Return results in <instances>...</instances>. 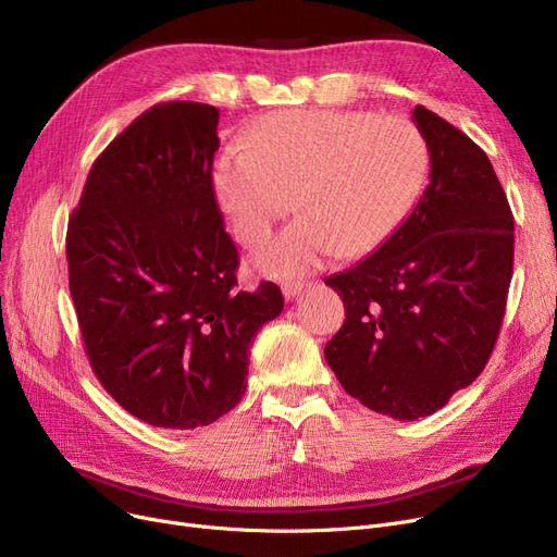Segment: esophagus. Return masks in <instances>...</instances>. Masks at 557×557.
Segmentation results:
<instances>
[{
    "mask_svg": "<svg viewBox=\"0 0 557 557\" xmlns=\"http://www.w3.org/2000/svg\"><path fill=\"white\" fill-rule=\"evenodd\" d=\"M305 288H307L305 282H284V284H282V294H284L286 300H294L296 296L302 294Z\"/></svg>",
    "mask_w": 557,
    "mask_h": 557,
    "instance_id": "obj_1",
    "label": "esophagus"
}]
</instances>
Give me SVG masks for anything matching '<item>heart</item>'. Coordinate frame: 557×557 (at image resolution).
<instances>
[{"mask_svg":"<svg viewBox=\"0 0 557 557\" xmlns=\"http://www.w3.org/2000/svg\"><path fill=\"white\" fill-rule=\"evenodd\" d=\"M431 164L424 133L372 110H277L212 164L214 198L234 237L255 248L290 210L302 214L255 255L273 277L388 244L411 214Z\"/></svg>","mask_w":557,"mask_h":557,"instance_id":"1","label":"heart"}]
</instances>
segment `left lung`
<instances>
[{"label": "left lung", "mask_w": 557, "mask_h": 557, "mask_svg": "<svg viewBox=\"0 0 557 557\" xmlns=\"http://www.w3.org/2000/svg\"><path fill=\"white\" fill-rule=\"evenodd\" d=\"M431 153L429 185L395 237L325 280L345 323L325 359L374 413L418 420L483 372L512 280L515 219L479 144L416 106Z\"/></svg>", "instance_id": "8db88e82"}]
</instances>
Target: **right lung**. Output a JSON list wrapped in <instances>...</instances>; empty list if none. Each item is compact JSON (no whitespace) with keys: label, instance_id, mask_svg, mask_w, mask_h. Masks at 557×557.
<instances>
[{"label":"right lung","instance_id":"right-lung-1","mask_svg":"<svg viewBox=\"0 0 557 557\" xmlns=\"http://www.w3.org/2000/svg\"><path fill=\"white\" fill-rule=\"evenodd\" d=\"M219 110L158 103L95 160L67 225L85 355L112 399L160 429L208 426L242 401L277 284L237 288L212 189Z\"/></svg>","mask_w":557,"mask_h":557}]
</instances>
